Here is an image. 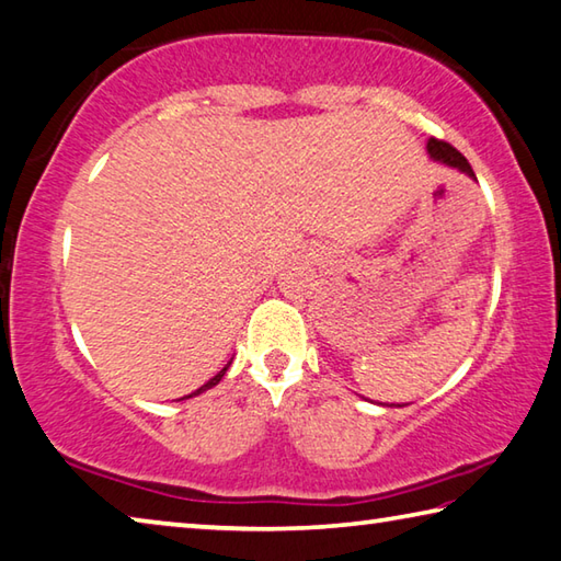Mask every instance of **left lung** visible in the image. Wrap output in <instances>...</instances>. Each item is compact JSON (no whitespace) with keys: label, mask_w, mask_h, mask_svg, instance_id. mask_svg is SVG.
I'll return each instance as SVG.
<instances>
[{"label":"left lung","mask_w":561,"mask_h":561,"mask_svg":"<svg viewBox=\"0 0 561 561\" xmlns=\"http://www.w3.org/2000/svg\"><path fill=\"white\" fill-rule=\"evenodd\" d=\"M426 152H428V157L434 162H440V164H446V167H454V170H458V172H463V174H468L470 180H476V172H473V167L468 164V160L463 154H460L454 145H448V142H444V140H436V137H431V140L426 142ZM394 407V404H391ZM399 407V404H397ZM404 407V404H401Z\"/></svg>","instance_id":"left-lung-1"}]
</instances>
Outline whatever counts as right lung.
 I'll list each match as a JSON object with an SVG mask.
<instances>
[{
	"mask_svg": "<svg viewBox=\"0 0 561 561\" xmlns=\"http://www.w3.org/2000/svg\"><path fill=\"white\" fill-rule=\"evenodd\" d=\"M231 362H233V357L229 359V362H226V365L219 369V371H216V375L209 379V381H206V385H202L199 389H196V391H192V394H186V397H182V399H192V397H199V394H204V391L206 389H211V387H216V385H219V381L224 379V375H226V369H229L231 367Z\"/></svg>",
	"mask_w": 561,
	"mask_h": 561,
	"instance_id": "1",
	"label": "right lung"
}]
</instances>
